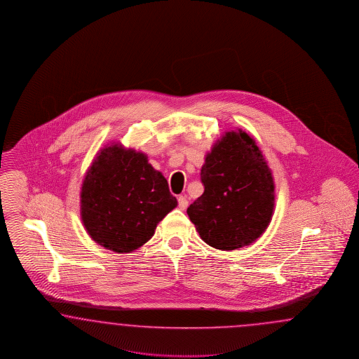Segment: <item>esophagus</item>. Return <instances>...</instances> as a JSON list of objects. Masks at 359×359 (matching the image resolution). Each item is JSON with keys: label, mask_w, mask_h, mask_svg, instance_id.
<instances>
[{"label": "esophagus", "mask_w": 359, "mask_h": 359, "mask_svg": "<svg viewBox=\"0 0 359 359\" xmlns=\"http://www.w3.org/2000/svg\"><path fill=\"white\" fill-rule=\"evenodd\" d=\"M177 204H179L180 209L184 210L185 208L188 207V200H187V197H185V196H179V197H177Z\"/></svg>", "instance_id": "34e87169"}]
</instances>
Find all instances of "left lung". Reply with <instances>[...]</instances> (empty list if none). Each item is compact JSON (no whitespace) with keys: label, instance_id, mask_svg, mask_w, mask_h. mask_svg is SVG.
I'll use <instances>...</instances> for the list:
<instances>
[{"label":"left lung","instance_id":"obj_1","mask_svg":"<svg viewBox=\"0 0 359 359\" xmlns=\"http://www.w3.org/2000/svg\"><path fill=\"white\" fill-rule=\"evenodd\" d=\"M204 194L187 213L201 239L218 250L248 246L267 229L275 205L271 171L245 131H228L201 167Z\"/></svg>","mask_w":359,"mask_h":359}]
</instances>
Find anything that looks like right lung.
<instances>
[{
	"label": "right lung",
	"mask_w": 359,
	"mask_h": 359,
	"mask_svg": "<svg viewBox=\"0 0 359 359\" xmlns=\"http://www.w3.org/2000/svg\"><path fill=\"white\" fill-rule=\"evenodd\" d=\"M81 219L98 245L131 252L151 238L176 205L162 172L142 152L111 144L96 156L81 187Z\"/></svg>",
	"instance_id": "add662e5"
}]
</instances>
